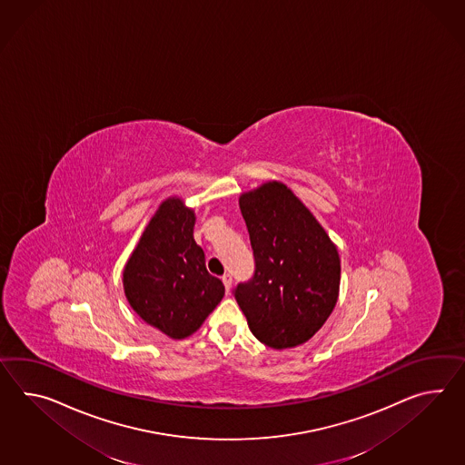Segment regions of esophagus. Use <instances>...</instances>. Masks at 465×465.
Masks as SVG:
<instances>
[{
    "label": "esophagus",
    "instance_id": "1",
    "mask_svg": "<svg viewBox=\"0 0 465 465\" xmlns=\"http://www.w3.org/2000/svg\"><path fill=\"white\" fill-rule=\"evenodd\" d=\"M222 281L225 283V289H227V294L230 292V287H232V275L230 273H225L223 277H222Z\"/></svg>",
    "mask_w": 465,
    "mask_h": 465
}]
</instances>
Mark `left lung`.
Here are the masks:
<instances>
[{"label":"left lung","mask_w":465,"mask_h":465,"mask_svg":"<svg viewBox=\"0 0 465 465\" xmlns=\"http://www.w3.org/2000/svg\"><path fill=\"white\" fill-rule=\"evenodd\" d=\"M255 272L233 289L257 340L273 350L304 344L331 316L340 294L336 245L285 184L269 182L240 196Z\"/></svg>","instance_id":"8db88e82"}]
</instances>
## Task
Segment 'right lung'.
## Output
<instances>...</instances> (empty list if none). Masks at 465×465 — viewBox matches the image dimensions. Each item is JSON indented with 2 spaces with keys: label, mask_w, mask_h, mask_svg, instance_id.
<instances>
[{
  "label": "right lung",
  "mask_w": 465,
  "mask_h": 465,
  "mask_svg": "<svg viewBox=\"0 0 465 465\" xmlns=\"http://www.w3.org/2000/svg\"><path fill=\"white\" fill-rule=\"evenodd\" d=\"M194 220L183 200H164L123 272L131 307L173 340L193 334L225 295L222 281L206 271L203 249L193 238Z\"/></svg>",
  "instance_id": "obj_1"
}]
</instances>
